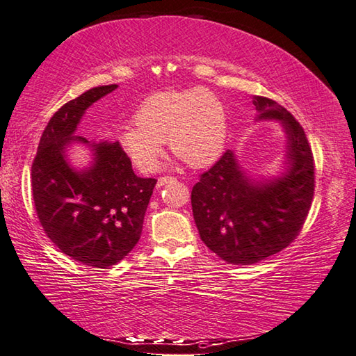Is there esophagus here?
Instances as JSON below:
<instances>
[{"instance_id": "esophagus-1", "label": "esophagus", "mask_w": 356, "mask_h": 356, "mask_svg": "<svg viewBox=\"0 0 356 356\" xmlns=\"http://www.w3.org/2000/svg\"><path fill=\"white\" fill-rule=\"evenodd\" d=\"M170 182H174V177H171V176H162V177H159L157 185L159 186H163V185L170 184Z\"/></svg>"}]
</instances>
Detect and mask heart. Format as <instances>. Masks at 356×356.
Listing matches in <instances>:
<instances>
[{"instance_id": "heart-1", "label": "heart", "mask_w": 356, "mask_h": 356, "mask_svg": "<svg viewBox=\"0 0 356 356\" xmlns=\"http://www.w3.org/2000/svg\"><path fill=\"white\" fill-rule=\"evenodd\" d=\"M135 127L118 134L122 148L138 170L154 172L163 156V142L190 166H205L220 154L227 136L222 102L208 89L159 92L134 114Z\"/></svg>"}]
</instances>
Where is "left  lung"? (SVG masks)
<instances>
[{
	"label": "left lung",
	"instance_id": "1",
	"mask_svg": "<svg viewBox=\"0 0 356 356\" xmlns=\"http://www.w3.org/2000/svg\"><path fill=\"white\" fill-rule=\"evenodd\" d=\"M253 104L259 118L282 122L289 137V172L254 185L227 149L191 190L200 239L234 266H252L287 248L301 233L315 194V159L301 123L267 97L253 95Z\"/></svg>",
	"mask_w": 356,
	"mask_h": 356
}]
</instances>
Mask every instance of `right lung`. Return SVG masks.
I'll return each instance as SVG.
<instances>
[{"label":"right lung","mask_w":356,"mask_h":356,"mask_svg":"<svg viewBox=\"0 0 356 356\" xmlns=\"http://www.w3.org/2000/svg\"><path fill=\"white\" fill-rule=\"evenodd\" d=\"M117 85L86 90L52 115L32 162V196L38 220L61 253L85 266L108 268L140 239L156 179L137 177L122 145L94 146L92 168L76 172L65 160V146L85 111ZM75 140L88 143L85 137Z\"/></svg>","instance_id":"1"}]
</instances>
